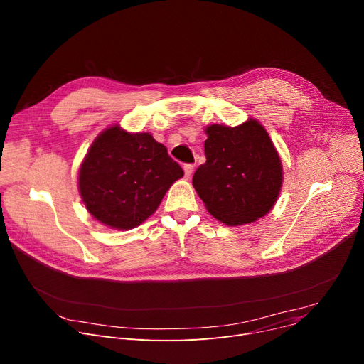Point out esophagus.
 I'll return each instance as SVG.
<instances>
[{
	"label": "esophagus",
	"mask_w": 364,
	"mask_h": 364,
	"mask_svg": "<svg viewBox=\"0 0 364 364\" xmlns=\"http://www.w3.org/2000/svg\"><path fill=\"white\" fill-rule=\"evenodd\" d=\"M192 171H193V166L192 164H183V172H185V178H189L192 175Z\"/></svg>",
	"instance_id": "obj_1"
}]
</instances>
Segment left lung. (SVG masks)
<instances>
[{
  "mask_svg": "<svg viewBox=\"0 0 364 364\" xmlns=\"http://www.w3.org/2000/svg\"><path fill=\"white\" fill-rule=\"evenodd\" d=\"M205 134L207 161L192 185L207 211L228 226L267 215L283 186L282 159L267 129L249 118L237 127L208 125Z\"/></svg>",
  "mask_w": 364,
  "mask_h": 364,
  "instance_id": "8db88e82",
  "label": "left lung"
}]
</instances>
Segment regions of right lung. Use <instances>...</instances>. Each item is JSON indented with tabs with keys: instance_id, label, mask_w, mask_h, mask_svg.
Returning a JSON list of instances; mask_svg holds the SVG:
<instances>
[{
	"instance_id": "add662e5",
	"label": "right lung",
	"mask_w": 364,
	"mask_h": 364,
	"mask_svg": "<svg viewBox=\"0 0 364 364\" xmlns=\"http://www.w3.org/2000/svg\"><path fill=\"white\" fill-rule=\"evenodd\" d=\"M183 176L182 167L150 132L103 129L78 169V191L87 211L102 225L129 230L160 205Z\"/></svg>"
}]
</instances>
